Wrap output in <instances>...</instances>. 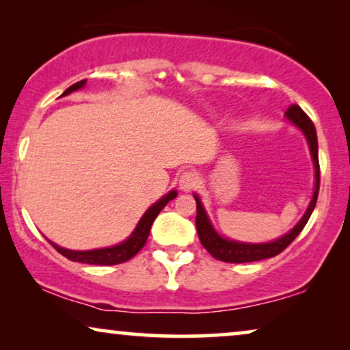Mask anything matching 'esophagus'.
<instances>
[{"label": "esophagus", "mask_w": 350, "mask_h": 350, "mask_svg": "<svg viewBox=\"0 0 350 350\" xmlns=\"http://www.w3.org/2000/svg\"><path fill=\"white\" fill-rule=\"evenodd\" d=\"M198 185H199V175L196 174V172L188 170V172H183V174L180 175V188L181 189L191 191V189H194Z\"/></svg>", "instance_id": "34e87169"}]
</instances>
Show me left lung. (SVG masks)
<instances>
[{
  "mask_svg": "<svg viewBox=\"0 0 350 350\" xmlns=\"http://www.w3.org/2000/svg\"><path fill=\"white\" fill-rule=\"evenodd\" d=\"M286 118L290 119L295 126H298L301 131L304 132L306 138H308L310 154H312L314 165H315V191L312 196V200H310L308 212L304 213V217L301 218V221L296 224V226L291 229L288 234H285L284 237H280L279 241L269 242V243H241L228 241V239H223L215 232V229L210 224L207 215H205V210L200 204V199L198 196H194L196 199V210H198V215H196V228H198V234L200 239V243H202L205 250H207L213 258H217L219 261L224 262H250V261H260L266 260V258L277 256L279 253L285 250L286 247L290 245L291 242L295 241L296 237L299 236V232L303 231L306 223L309 221L310 215H312L315 204H317L319 198V188H320V165H319V145H317V133H315L314 122L310 121V118L306 114L303 109H301L299 105H290L288 109H286Z\"/></svg>",
  "mask_w": 350,
  "mask_h": 350,
  "instance_id": "1",
  "label": "left lung"
}]
</instances>
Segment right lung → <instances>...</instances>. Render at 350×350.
I'll return each instance as SVG.
<instances>
[{"instance_id":"right-lung-1","label":"right lung","mask_w":350,"mask_h":350,"mask_svg":"<svg viewBox=\"0 0 350 350\" xmlns=\"http://www.w3.org/2000/svg\"><path fill=\"white\" fill-rule=\"evenodd\" d=\"M85 84V79L78 81V83L70 85L68 89L65 90L62 95H68L73 90H78L83 88ZM176 198V191H170L169 194L164 196L159 202H156L152 207L146 210V213L143 215L140 223L137 224L135 231L132 232V236L127 239L126 242L119 243V245L114 247H108V248H100V250H89V252H73V250H66V248L57 247L55 243L51 242V245L55 248L60 255H64L65 258H68L71 261H78V262H85V265H97V266H113V265H121V262H126L137 255L138 252L142 250L143 245L146 243V239L150 236L151 231V224L154 221L157 215L162 208L165 207L167 204L170 202L172 199Z\"/></svg>"}]
</instances>
